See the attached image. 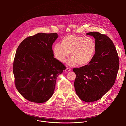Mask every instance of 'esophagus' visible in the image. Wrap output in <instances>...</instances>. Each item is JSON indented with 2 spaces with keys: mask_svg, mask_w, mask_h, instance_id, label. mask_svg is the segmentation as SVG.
Segmentation results:
<instances>
[{
  "mask_svg": "<svg viewBox=\"0 0 126 126\" xmlns=\"http://www.w3.org/2000/svg\"><path fill=\"white\" fill-rule=\"evenodd\" d=\"M71 70V67H67L65 70V71L66 72H68L70 71Z\"/></svg>",
  "mask_w": 126,
  "mask_h": 126,
  "instance_id": "34e87169",
  "label": "esophagus"
}]
</instances>
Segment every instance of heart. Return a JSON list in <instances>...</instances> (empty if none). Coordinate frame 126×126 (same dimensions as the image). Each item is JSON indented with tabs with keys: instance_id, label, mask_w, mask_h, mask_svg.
<instances>
[{
	"instance_id": "heart-1",
	"label": "heart",
	"mask_w": 126,
	"mask_h": 126,
	"mask_svg": "<svg viewBox=\"0 0 126 126\" xmlns=\"http://www.w3.org/2000/svg\"><path fill=\"white\" fill-rule=\"evenodd\" d=\"M96 44L90 37L68 35L61 39V43L54 46L53 52L57 59L65 62L71 53V58L68 62L70 65L76 63L84 66L92 60L94 54Z\"/></svg>"
}]
</instances>
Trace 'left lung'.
<instances>
[{
  "mask_svg": "<svg viewBox=\"0 0 126 126\" xmlns=\"http://www.w3.org/2000/svg\"><path fill=\"white\" fill-rule=\"evenodd\" d=\"M87 35L95 39V53L88 64L74 68V87L79 98L92 102L102 98L114 85L119 68V59L115 45L107 35L98 32Z\"/></svg>",
  "mask_w": 126,
  "mask_h": 126,
  "instance_id": "obj_1",
  "label": "left lung"
}]
</instances>
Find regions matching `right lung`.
Wrapping results in <instances>:
<instances>
[{
    "label": "right lung",
    "instance_id": "1",
    "mask_svg": "<svg viewBox=\"0 0 126 126\" xmlns=\"http://www.w3.org/2000/svg\"><path fill=\"white\" fill-rule=\"evenodd\" d=\"M57 33H39L25 38L18 47L13 72L15 87L26 100L47 101L54 91L57 77L65 66L54 58L53 43Z\"/></svg>",
    "mask_w": 126,
    "mask_h": 126
}]
</instances>
